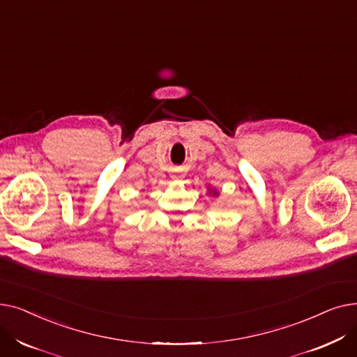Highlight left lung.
<instances>
[{"instance_id":"left-lung-1","label":"left lung","mask_w":357,"mask_h":357,"mask_svg":"<svg viewBox=\"0 0 357 357\" xmlns=\"http://www.w3.org/2000/svg\"><path fill=\"white\" fill-rule=\"evenodd\" d=\"M211 192H213V195H217V197H218V192H217V191H211Z\"/></svg>"}]
</instances>
